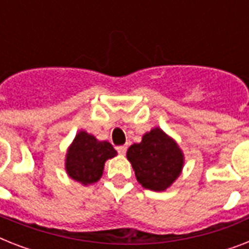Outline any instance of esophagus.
<instances>
[{"label":"esophagus","instance_id":"esophagus-1","mask_svg":"<svg viewBox=\"0 0 249 249\" xmlns=\"http://www.w3.org/2000/svg\"><path fill=\"white\" fill-rule=\"evenodd\" d=\"M116 150L120 155H124L125 152H126V146H117Z\"/></svg>","mask_w":249,"mask_h":249}]
</instances>
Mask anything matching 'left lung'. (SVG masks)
<instances>
[{"instance_id": "8db88e82", "label": "left lung", "mask_w": 249, "mask_h": 249, "mask_svg": "<svg viewBox=\"0 0 249 249\" xmlns=\"http://www.w3.org/2000/svg\"><path fill=\"white\" fill-rule=\"evenodd\" d=\"M126 156L136 172L137 181L152 191L169 187L183 165V155L177 143L159 128L146 133L141 143L132 144Z\"/></svg>"}]
</instances>
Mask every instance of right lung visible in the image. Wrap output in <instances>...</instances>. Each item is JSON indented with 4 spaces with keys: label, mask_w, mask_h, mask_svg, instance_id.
<instances>
[{
    "label": "right lung",
    "mask_w": 249,
    "mask_h": 249,
    "mask_svg": "<svg viewBox=\"0 0 249 249\" xmlns=\"http://www.w3.org/2000/svg\"><path fill=\"white\" fill-rule=\"evenodd\" d=\"M116 154L111 143L99 142L86 132H80L68 150L66 169L70 177L89 185L101 178L106 160Z\"/></svg>",
    "instance_id": "right-lung-1"
}]
</instances>
